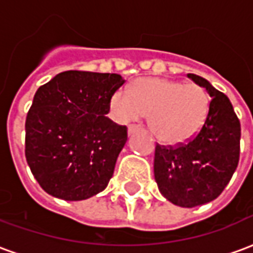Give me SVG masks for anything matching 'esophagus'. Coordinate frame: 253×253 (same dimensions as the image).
Segmentation results:
<instances>
[{
	"label": "esophagus",
	"instance_id": "34e87169",
	"mask_svg": "<svg viewBox=\"0 0 253 253\" xmlns=\"http://www.w3.org/2000/svg\"><path fill=\"white\" fill-rule=\"evenodd\" d=\"M139 131V126L137 125H131V126H128V135H132L134 132Z\"/></svg>",
	"mask_w": 253,
	"mask_h": 253
}]
</instances>
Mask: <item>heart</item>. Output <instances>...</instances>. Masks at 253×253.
<instances>
[{"label":"heart","mask_w":253,"mask_h":253,"mask_svg":"<svg viewBox=\"0 0 253 253\" xmlns=\"http://www.w3.org/2000/svg\"><path fill=\"white\" fill-rule=\"evenodd\" d=\"M110 111L119 123L148 115L149 128L157 139L177 145L201 130L209 112V97L195 84L183 85L165 78H141L132 84L130 94L122 89L114 92Z\"/></svg>","instance_id":"obj_1"}]
</instances>
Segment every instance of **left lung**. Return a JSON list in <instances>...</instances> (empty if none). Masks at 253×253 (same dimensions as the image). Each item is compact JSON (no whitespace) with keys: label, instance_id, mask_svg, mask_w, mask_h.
Wrapping results in <instances>:
<instances>
[{"label":"left lung","instance_id":"left-lung-1","mask_svg":"<svg viewBox=\"0 0 253 253\" xmlns=\"http://www.w3.org/2000/svg\"><path fill=\"white\" fill-rule=\"evenodd\" d=\"M211 97L206 121L199 132L176 148L156 146L154 179L170 203L195 207L221 195L240 157V121L226 94L206 78L187 74Z\"/></svg>","mask_w":253,"mask_h":253}]
</instances>
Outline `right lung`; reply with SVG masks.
<instances>
[{"instance_id":"obj_1","label":"right lung","mask_w":253,"mask_h":253,"mask_svg":"<svg viewBox=\"0 0 253 253\" xmlns=\"http://www.w3.org/2000/svg\"><path fill=\"white\" fill-rule=\"evenodd\" d=\"M119 74L69 70L36 90L25 121V159L47 194L84 201L108 186L127 127L107 118Z\"/></svg>"}]
</instances>
